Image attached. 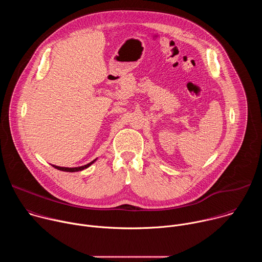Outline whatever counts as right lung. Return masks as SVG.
Instances as JSON below:
<instances>
[{
    "label": "right lung",
    "mask_w": 262,
    "mask_h": 262,
    "mask_svg": "<svg viewBox=\"0 0 262 262\" xmlns=\"http://www.w3.org/2000/svg\"><path fill=\"white\" fill-rule=\"evenodd\" d=\"M95 161H96V159H95L94 161H92L91 163L85 165V166H82V167H74V168H65V167H59V166H55V165H52V166H53L54 168L60 170V171H65V172H78V171H82V170H84V169L90 167Z\"/></svg>",
    "instance_id": "obj_1"
}]
</instances>
